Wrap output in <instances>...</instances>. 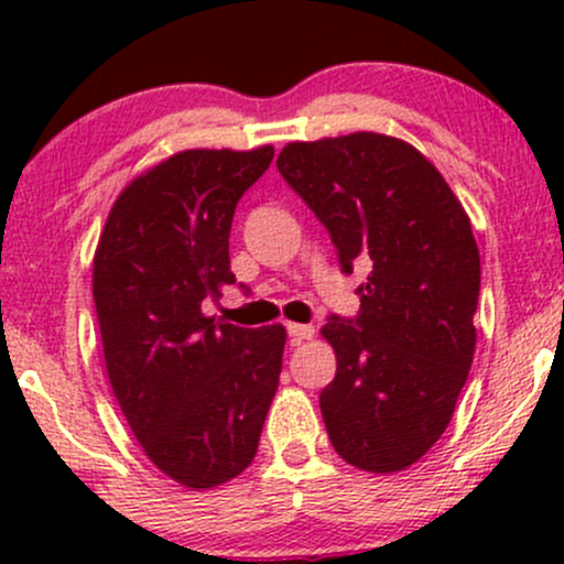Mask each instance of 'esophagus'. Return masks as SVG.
I'll use <instances>...</instances> for the list:
<instances>
[{
    "instance_id": "34e87169",
    "label": "esophagus",
    "mask_w": 564,
    "mask_h": 564,
    "mask_svg": "<svg viewBox=\"0 0 564 564\" xmlns=\"http://www.w3.org/2000/svg\"><path fill=\"white\" fill-rule=\"evenodd\" d=\"M286 332H289V341L296 347V345H302V341L313 339L315 326H310V323H289Z\"/></svg>"
}]
</instances>
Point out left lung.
<instances>
[{
	"label": "left lung",
	"instance_id": "1",
	"mask_svg": "<svg viewBox=\"0 0 564 564\" xmlns=\"http://www.w3.org/2000/svg\"><path fill=\"white\" fill-rule=\"evenodd\" d=\"M278 172L332 236L341 273L371 275L355 318L323 336L336 377L321 392L334 451L366 471H400L448 426L475 355L480 251L464 206L408 142L355 132L291 142Z\"/></svg>",
	"mask_w": 564,
	"mask_h": 564
}]
</instances>
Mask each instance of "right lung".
Wrapping results in <instances>:
<instances>
[{"label":"right lung","mask_w":564,"mask_h":564,"mask_svg":"<svg viewBox=\"0 0 564 564\" xmlns=\"http://www.w3.org/2000/svg\"><path fill=\"white\" fill-rule=\"evenodd\" d=\"M273 153L161 161L116 198L95 251L113 394L145 456L187 488H215L249 467L278 390L286 328H241L200 310L236 283L232 215Z\"/></svg>","instance_id":"right-lung-1"}]
</instances>
